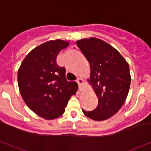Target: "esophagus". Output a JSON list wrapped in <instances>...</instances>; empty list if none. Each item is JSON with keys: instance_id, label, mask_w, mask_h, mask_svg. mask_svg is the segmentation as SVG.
Segmentation results:
<instances>
[{"instance_id": "esophagus-1", "label": "esophagus", "mask_w": 151, "mask_h": 151, "mask_svg": "<svg viewBox=\"0 0 151 151\" xmlns=\"http://www.w3.org/2000/svg\"><path fill=\"white\" fill-rule=\"evenodd\" d=\"M77 82H78V84L79 87L82 88V86L84 84V80L82 78H78V80H77Z\"/></svg>"}]
</instances>
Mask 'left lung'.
Returning a JSON list of instances; mask_svg holds the SVG:
<instances>
[{"label":"left lung","mask_w":151,"mask_h":151,"mask_svg":"<svg viewBox=\"0 0 151 151\" xmlns=\"http://www.w3.org/2000/svg\"><path fill=\"white\" fill-rule=\"evenodd\" d=\"M76 43L90 63L91 74L87 81L99 100L94 111H82L92 120H107L120 110L129 94V64L114 47L101 39L85 38Z\"/></svg>","instance_id":"1"}]
</instances>
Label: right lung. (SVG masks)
Segmentation results:
<instances>
[{"mask_svg": "<svg viewBox=\"0 0 151 151\" xmlns=\"http://www.w3.org/2000/svg\"><path fill=\"white\" fill-rule=\"evenodd\" d=\"M69 45L62 40L42 43L28 53L18 69V88L25 104L45 120L62 116L78 87L77 82L67 81L65 69L56 62L60 52Z\"/></svg>", "mask_w": 151, "mask_h": 151, "instance_id": "add662e5", "label": "right lung"}]
</instances>
